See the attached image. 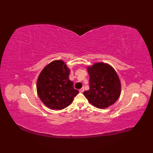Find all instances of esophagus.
<instances>
[{"label":"esophagus","instance_id":"esophagus-1","mask_svg":"<svg viewBox=\"0 0 153 153\" xmlns=\"http://www.w3.org/2000/svg\"><path fill=\"white\" fill-rule=\"evenodd\" d=\"M83 91H84V88H83V87H82V89H79V92L80 93H83Z\"/></svg>","mask_w":153,"mask_h":153}]
</instances>
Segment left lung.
I'll use <instances>...</instances> for the list:
<instances>
[{
    "label": "left lung",
    "mask_w": 153,
    "mask_h": 153,
    "mask_svg": "<svg viewBox=\"0 0 153 153\" xmlns=\"http://www.w3.org/2000/svg\"><path fill=\"white\" fill-rule=\"evenodd\" d=\"M89 89L83 93L89 102L99 108L113 105L120 95L121 83L118 74L110 65L100 62L87 67Z\"/></svg>",
    "instance_id": "obj_1"
}]
</instances>
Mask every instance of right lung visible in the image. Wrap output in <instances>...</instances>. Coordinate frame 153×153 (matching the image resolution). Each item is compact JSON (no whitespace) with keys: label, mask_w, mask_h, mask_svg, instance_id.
Instances as JSON below:
<instances>
[{"label":"right lung","mask_w":153,"mask_h":153,"mask_svg":"<svg viewBox=\"0 0 153 153\" xmlns=\"http://www.w3.org/2000/svg\"><path fill=\"white\" fill-rule=\"evenodd\" d=\"M70 70L62 60H54L41 71L37 82V91L48 108L62 110L69 106L79 93L69 79Z\"/></svg>","instance_id":"1"}]
</instances>
